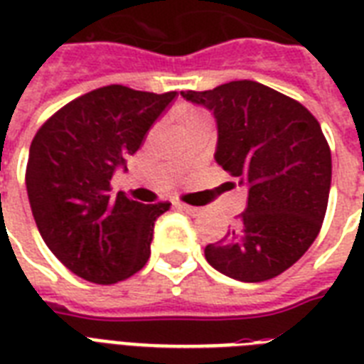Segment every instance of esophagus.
<instances>
[{
    "mask_svg": "<svg viewBox=\"0 0 364 364\" xmlns=\"http://www.w3.org/2000/svg\"><path fill=\"white\" fill-rule=\"evenodd\" d=\"M177 208H179V210H183V211H187V213H191V215H198L200 211V208H194V205H188V204H183V202H179V204H177Z\"/></svg>",
    "mask_w": 364,
    "mask_h": 364,
    "instance_id": "34e87169",
    "label": "esophagus"
}]
</instances>
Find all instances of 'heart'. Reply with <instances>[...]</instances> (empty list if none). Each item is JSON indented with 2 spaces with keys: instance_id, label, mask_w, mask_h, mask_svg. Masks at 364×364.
<instances>
[{
  "instance_id": "heart-1",
  "label": "heart",
  "mask_w": 364,
  "mask_h": 364,
  "mask_svg": "<svg viewBox=\"0 0 364 364\" xmlns=\"http://www.w3.org/2000/svg\"><path fill=\"white\" fill-rule=\"evenodd\" d=\"M194 121H208L205 113H202L200 109H183L181 113V122L183 124H188V122Z\"/></svg>"
}]
</instances>
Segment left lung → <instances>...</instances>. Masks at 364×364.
<instances>
[{
    "instance_id": "obj_1",
    "label": "left lung",
    "mask_w": 364,
    "mask_h": 364,
    "mask_svg": "<svg viewBox=\"0 0 364 364\" xmlns=\"http://www.w3.org/2000/svg\"><path fill=\"white\" fill-rule=\"evenodd\" d=\"M181 96L217 121L215 160L247 187L238 227L205 245V260L238 282L279 276L321 230L333 160L317 119L296 100L255 81Z\"/></svg>"
}]
</instances>
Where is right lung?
Instances as JSON below:
<instances>
[{
	"label": "right lung",
	"instance_id": "1",
	"mask_svg": "<svg viewBox=\"0 0 364 364\" xmlns=\"http://www.w3.org/2000/svg\"><path fill=\"white\" fill-rule=\"evenodd\" d=\"M176 96L109 85L64 105L37 130L26 166L31 213L47 247L75 276L111 285L149 260L154 221L170 202L111 196V179Z\"/></svg>",
	"mask_w": 364,
	"mask_h": 364
}]
</instances>
